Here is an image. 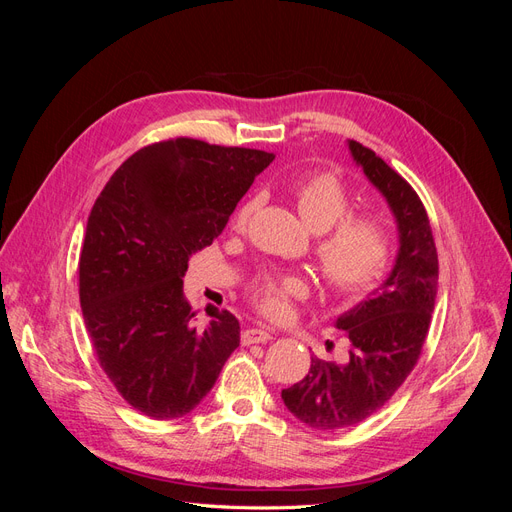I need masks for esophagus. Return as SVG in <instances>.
Returning a JSON list of instances; mask_svg holds the SVG:
<instances>
[{
	"mask_svg": "<svg viewBox=\"0 0 512 512\" xmlns=\"http://www.w3.org/2000/svg\"><path fill=\"white\" fill-rule=\"evenodd\" d=\"M269 339H273V335H271V329H267V327H250V329H245L243 333H241V344L243 346H250V344H265V342H269Z\"/></svg>",
	"mask_w": 512,
	"mask_h": 512,
	"instance_id": "34e87169",
	"label": "esophagus"
}]
</instances>
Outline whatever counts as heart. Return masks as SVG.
I'll use <instances>...</instances> for the list:
<instances>
[{
	"instance_id": "b5f03b06",
	"label": "heart",
	"mask_w": 512,
	"mask_h": 512,
	"mask_svg": "<svg viewBox=\"0 0 512 512\" xmlns=\"http://www.w3.org/2000/svg\"><path fill=\"white\" fill-rule=\"evenodd\" d=\"M297 211L305 226L316 232L314 254L324 282L337 294L356 297L374 288L386 273L393 254L391 228L378 215H350V196L331 173L303 179L297 185ZM258 198L245 200L232 213L230 226L245 230ZM254 301L262 312L284 318L292 299H305L309 282L301 273L267 275L254 286Z\"/></svg>"
}]
</instances>
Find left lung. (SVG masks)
Wrapping results in <instances>:
<instances>
[{
    "label": "left lung",
    "instance_id": "left-lung-1",
    "mask_svg": "<svg viewBox=\"0 0 512 512\" xmlns=\"http://www.w3.org/2000/svg\"><path fill=\"white\" fill-rule=\"evenodd\" d=\"M352 162L382 194L397 226V254L386 280L339 314L348 361L312 356L309 374L282 391L286 408L314 429L365 421L393 397L423 350L438 294V252L421 198L374 151L348 141Z\"/></svg>",
    "mask_w": 512,
    "mask_h": 512
}]
</instances>
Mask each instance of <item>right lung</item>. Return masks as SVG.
<instances>
[{
	"label": "right lung",
	"instance_id": "1",
	"mask_svg": "<svg viewBox=\"0 0 512 512\" xmlns=\"http://www.w3.org/2000/svg\"><path fill=\"white\" fill-rule=\"evenodd\" d=\"M273 153L175 138L136 151L89 213L79 258L85 327L104 374L158 421L192 412L239 346V320L183 299L192 254L226 228Z\"/></svg>",
	"mask_w": 512,
	"mask_h": 512
}]
</instances>
